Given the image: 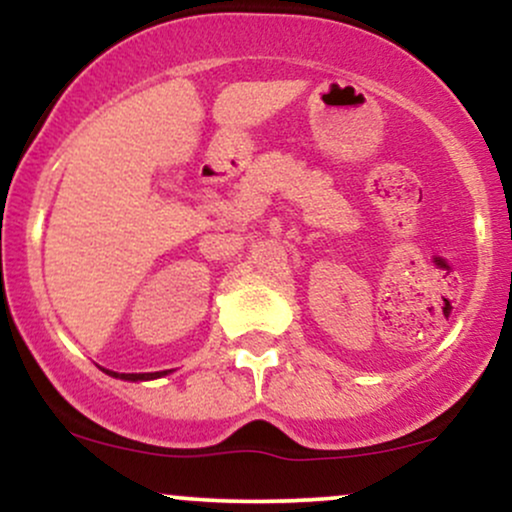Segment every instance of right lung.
Wrapping results in <instances>:
<instances>
[{
    "label": "right lung",
    "mask_w": 512,
    "mask_h": 512,
    "mask_svg": "<svg viewBox=\"0 0 512 512\" xmlns=\"http://www.w3.org/2000/svg\"><path fill=\"white\" fill-rule=\"evenodd\" d=\"M166 373L168 370H161V373H110V375H115V378H122V380H151V378H161V375Z\"/></svg>",
    "instance_id": "obj_1"
}]
</instances>
